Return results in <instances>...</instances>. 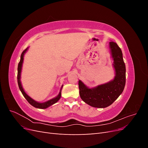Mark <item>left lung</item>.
<instances>
[{"label": "left lung", "mask_w": 148, "mask_h": 148, "mask_svg": "<svg viewBox=\"0 0 148 148\" xmlns=\"http://www.w3.org/2000/svg\"><path fill=\"white\" fill-rule=\"evenodd\" d=\"M110 55L115 70L114 78L104 84L89 88L81 80L78 85L79 96L87 104L97 108H105L110 106L122 93L126 82V68L122 52L117 43L109 42Z\"/></svg>", "instance_id": "1"}]
</instances>
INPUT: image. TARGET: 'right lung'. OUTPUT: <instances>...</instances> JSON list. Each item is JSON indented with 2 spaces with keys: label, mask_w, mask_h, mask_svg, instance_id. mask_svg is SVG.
Here are the masks:
<instances>
[{
  "label": "right lung",
  "mask_w": 148,
  "mask_h": 148,
  "mask_svg": "<svg viewBox=\"0 0 148 148\" xmlns=\"http://www.w3.org/2000/svg\"><path fill=\"white\" fill-rule=\"evenodd\" d=\"M28 48L27 47L25 50L23 51V52L21 53V55L20 57V61L18 64V75H17V80H18V86L20 88V90L21 91L22 95H23V96L25 97V99L27 100V101L29 103V104L33 106V107H36V108H38V109H46L47 107H50L51 106L53 105V104H55L58 101H59L60 97H61V92H62V89L63 88V85H62L60 89L59 95H58L56 97L52 98V99L49 100L47 101H46L44 102H39L38 101H36L33 99H32L31 97H29L27 94L26 93L25 90L23 88V86H22L21 82V70H22V65H23V60H24V56L25 54V53L27 52L28 50Z\"/></svg>",
  "instance_id": "1"
}]
</instances>
